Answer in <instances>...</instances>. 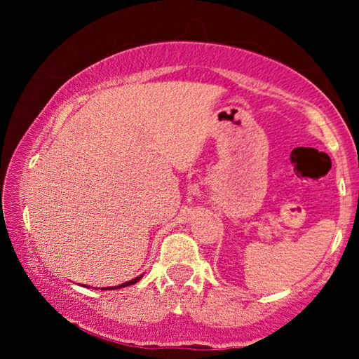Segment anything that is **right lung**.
Returning a JSON list of instances; mask_svg holds the SVG:
<instances>
[{
	"label": "right lung",
	"instance_id": "add662e5",
	"mask_svg": "<svg viewBox=\"0 0 359 359\" xmlns=\"http://www.w3.org/2000/svg\"><path fill=\"white\" fill-rule=\"evenodd\" d=\"M140 278H142V276H139V278H135V279H132V281L122 283V284H119V286H114V287H101V289H104V291H109V289H121V287H127V286H132V284L139 283V281H140Z\"/></svg>",
	"mask_w": 359,
	"mask_h": 359
}]
</instances>
